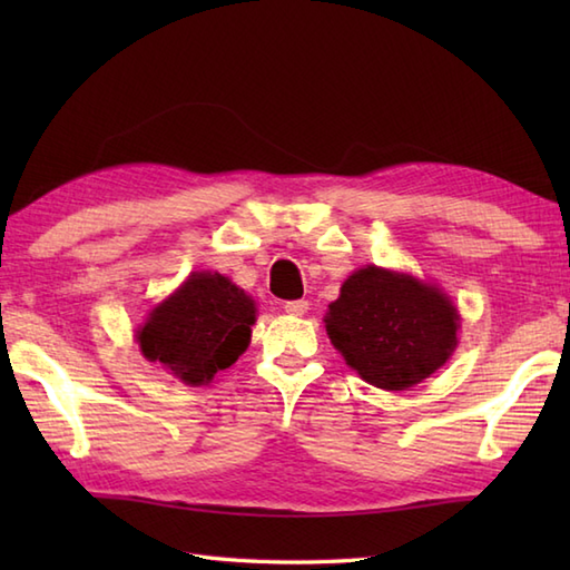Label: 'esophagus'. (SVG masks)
I'll list each match as a JSON object with an SVG mask.
<instances>
[{"instance_id": "1", "label": "esophagus", "mask_w": 570, "mask_h": 570, "mask_svg": "<svg viewBox=\"0 0 570 570\" xmlns=\"http://www.w3.org/2000/svg\"><path fill=\"white\" fill-rule=\"evenodd\" d=\"M284 311L292 313V316H304V313L308 311V301L298 298V301H286L284 304Z\"/></svg>"}]
</instances>
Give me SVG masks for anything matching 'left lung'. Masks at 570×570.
<instances>
[{
    "label": "left lung",
    "instance_id": "1",
    "mask_svg": "<svg viewBox=\"0 0 570 570\" xmlns=\"http://www.w3.org/2000/svg\"><path fill=\"white\" fill-rule=\"evenodd\" d=\"M331 343L365 382L402 392L439 370L458 343V311L414 276L367 266L347 278L325 316Z\"/></svg>",
    "mask_w": 570,
    "mask_h": 570
}]
</instances>
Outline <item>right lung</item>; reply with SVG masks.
Segmentation results:
<instances>
[{
	"label": "right lung",
	"instance_id": "add662e5",
	"mask_svg": "<svg viewBox=\"0 0 570 570\" xmlns=\"http://www.w3.org/2000/svg\"><path fill=\"white\" fill-rule=\"evenodd\" d=\"M254 301L223 274H190L139 331L147 360L186 384H208L249 345Z\"/></svg>",
	"mask_w": 570,
	"mask_h": 570
}]
</instances>
